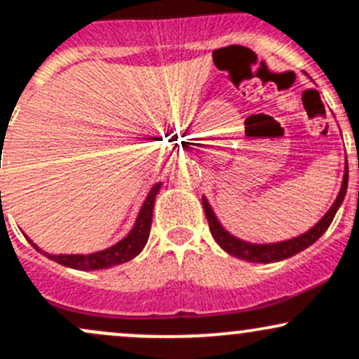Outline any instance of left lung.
<instances>
[{"label": "left lung", "mask_w": 359, "mask_h": 359, "mask_svg": "<svg viewBox=\"0 0 359 359\" xmlns=\"http://www.w3.org/2000/svg\"><path fill=\"white\" fill-rule=\"evenodd\" d=\"M346 191H348V160L344 162V175H343V182H341V189L339 194H337L336 201L332 203L329 211L320 217L319 221L312 226L309 231H306L300 236L290 238V240H283L278 243H250L245 240H240L238 236H234L221 224L219 219H217L216 212L212 211L211 204L209 201L205 199V196H203V205L205 211V217L209 221V229H211L212 238L216 240L217 245L221 246L226 253L233 255V257L245 259V262H251V263H271V262H280V259H287L294 255L300 253L306 248H309L311 245L319 240L320 236L325 233V229L331 226L332 219H334L337 209L341 208L343 204Z\"/></svg>", "instance_id": "8db88e82"}]
</instances>
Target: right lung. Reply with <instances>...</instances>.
Here are the masks:
<instances>
[{
  "mask_svg": "<svg viewBox=\"0 0 359 359\" xmlns=\"http://www.w3.org/2000/svg\"><path fill=\"white\" fill-rule=\"evenodd\" d=\"M1 143H5L3 142V138H1ZM160 187H162V182H156L154 187L150 189L147 199L143 201L142 208H140L137 221H135L133 228L130 229V233L106 250L94 251V253H89V255H84V253L52 255V253H47V251H43L40 246H36L35 243L27 236V234H25V238L30 241V245L34 246L35 250H39L40 253L45 255L47 258H50L53 262L60 263V265L69 266V269H74V270L93 271V270L109 269V266H114V265H121V263H126L130 262V259H133L137 255L142 253L143 248H145L148 236H150L155 197L156 194H158ZM0 199H1V191H0Z\"/></svg>",
  "mask_w": 359,
  "mask_h": 359,
  "instance_id": "add662e5",
  "label": "right lung"
}]
</instances>
